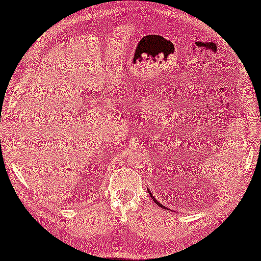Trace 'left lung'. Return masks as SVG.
I'll use <instances>...</instances> for the list:
<instances>
[{
    "mask_svg": "<svg viewBox=\"0 0 261 261\" xmlns=\"http://www.w3.org/2000/svg\"><path fill=\"white\" fill-rule=\"evenodd\" d=\"M148 193H149V194H150V196H151V198H152L153 202H154V203H156V204H157V205H159L160 207H164V208H165V206L163 205V204H160V203H159V202H158V201H157L156 199H154V198H153V195H152V194L150 193V191H149V189H148ZM166 208H167V207H166Z\"/></svg>",
    "mask_w": 261,
    "mask_h": 261,
    "instance_id": "obj_1",
    "label": "left lung"
}]
</instances>
